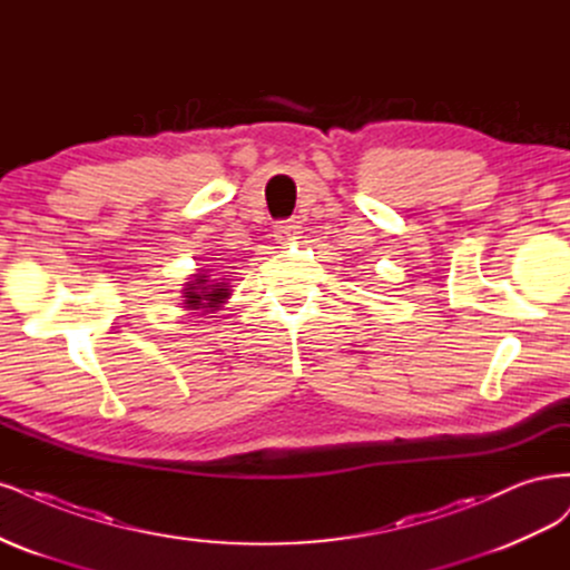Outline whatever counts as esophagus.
<instances>
[{"mask_svg": "<svg viewBox=\"0 0 570 570\" xmlns=\"http://www.w3.org/2000/svg\"><path fill=\"white\" fill-rule=\"evenodd\" d=\"M298 234H301V225L296 223V219H284V223L274 225V236H277L279 244L296 242Z\"/></svg>", "mask_w": 570, "mask_h": 570, "instance_id": "34e87169", "label": "esophagus"}]
</instances>
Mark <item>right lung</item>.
<instances>
[{"label":"right lung","mask_w":570,"mask_h":570,"mask_svg":"<svg viewBox=\"0 0 570 570\" xmlns=\"http://www.w3.org/2000/svg\"><path fill=\"white\" fill-rule=\"evenodd\" d=\"M229 296L232 288L225 279H210V274L200 269L198 274H191V282L181 288V298H185L181 305H185V309H198L200 315H206V312L223 307Z\"/></svg>","instance_id":"obj_1"}]
</instances>
